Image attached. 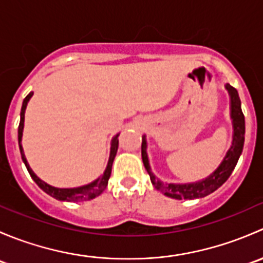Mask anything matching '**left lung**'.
<instances>
[{
  "mask_svg": "<svg viewBox=\"0 0 263 263\" xmlns=\"http://www.w3.org/2000/svg\"><path fill=\"white\" fill-rule=\"evenodd\" d=\"M225 89L228 90V94L230 98V118L233 124V140L229 150L227 151V155L224 156L220 165L206 178L201 181L192 183H164L161 182L155 174L151 172L150 163H148L147 156V142L146 136H142L141 145V155L144 161L145 169L150 176V181L154 187L160 191L163 195L168 196L176 200H195V198L205 197L210 195L217 188L221 187L227 179L229 178L232 172L234 171L237 165L239 156L243 151L245 145V134H246V123L245 116H243L242 107H240V99L238 95L237 89L230 86L229 84L225 85Z\"/></svg>",
  "mask_w": 263,
  "mask_h": 263,
  "instance_id": "left-lung-1",
  "label": "left lung"
}]
</instances>
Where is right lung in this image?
Instances as JSON below:
<instances>
[{
  "label": "right lung",
  "mask_w": 263,
  "mask_h": 263,
  "mask_svg": "<svg viewBox=\"0 0 263 263\" xmlns=\"http://www.w3.org/2000/svg\"><path fill=\"white\" fill-rule=\"evenodd\" d=\"M33 97V92H29L26 95V98L24 99L23 102V107H21V112H20V124H18V129H17V139H18V147H20V153H21V159H23L24 164H25L26 169H28L29 174L33 178V181L47 193V195L52 196L53 198L60 201H67V202H76V201H89L92 200V198L98 197L99 195H102L103 191L107 188L108 185V181H109L110 173H112V165H113V160L116 158L117 150H118V136L119 135H116L115 137L112 139V142H110V153H109V159H108V164L107 168H105L104 173L97 178L95 181L87 183V184L80 185V187H73V188H58V187H53V185L48 184L44 181H42L38 176L33 172V169L30 168L29 165L28 160L25 158V154H24V148L23 145H21V140H23V131H24V121H25V109L26 105H28L29 100L30 98Z\"/></svg>",
  "instance_id": "1"
}]
</instances>
